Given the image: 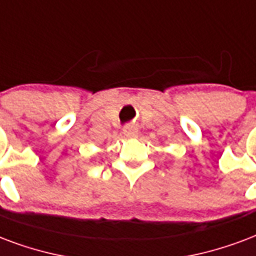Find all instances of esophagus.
<instances>
[{
  "label": "esophagus",
  "instance_id": "esophagus-1",
  "mask_svg": "<svg viewBox=\"0 0 256 256\" xmlns=\"http://www.w3.org/2000/svg\"><path fill=\"white\" fill-rule=\"evenodd\" d=\"M123 134H124V137H128V138L138 137L137 126H136V124H128L126 128H123Z\"/></svg>",
  "mask_w": 256,
  "mask_h": 256
}]
</instances>
